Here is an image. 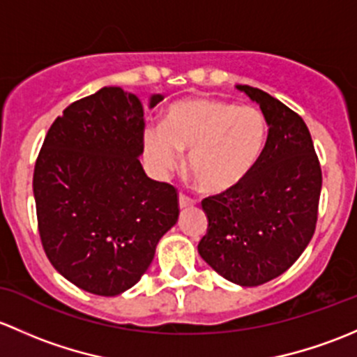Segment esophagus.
<instances>
[{
  "instance_id": "obj_1",
  "label": "esophagus",
  "mask_w": 357,
  "mask_h": 357,
  "mask_svg": "<svg viewBox=\"0 0 357 357\" xmlns=\"http://www.w3.org/2000/svg\"><path fill=\"white\" fill-rule=\"evenodd\" d=\"M194 204V199H190L189 196H185V194H178V206L180 209H185L189 208V206Z\"/></svg>"
}]
</instances>
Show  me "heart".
Masks as SVG:
<instances>
[{
    "mask_svg": "<svg viewBox=\"0 0 357 357\" xmlns=\"http://www.w3.org/2000/svg\"><path fill=\"white\" fill-rule=\"evenodd\" d=\"M266 120L255 106H234L211 98L174 102L163 125L144 128V153L165 175L187 151L185 168L204 192H227L244 182L266 144Z\"/></svg>",
    "mask_w": 357,
    "mask_h": 357,
    "instance_id": "b5f03b06",
    "label": "heart"
}]
</instances>
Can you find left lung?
I'll return each instance as SVG.
<instances>
[{"mask_svg":"<svg viewBox=\"0 0 357 357\" xmlns=\"http://www.w3.org/2000/svg\"><path fill=\"white\" fill-rule=\"evenodd\" d=\"M268 123L263 154L242 183L203 199L208 230L197 251L213 270L242 287L280 277L314 234L321 168L306 123L284 102L237 86Z\"/></svg>","mask_w":357,"mask_h":357,"instance_id":"obj_1","label":"left lung"}]
</instances>
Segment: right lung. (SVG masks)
I'll list each match as a JSON object with an SVG mask.
<instances>
[{"label":"right lung","instance_id":"add662e5","mask_svg":"<svg viewBox=\"0 0 357 357\" xmlns=\"http://www.w3.org/2000/svg\"><path fill=\"white\" fill-rule=\"evenodd\" d=\"M142 151L144 108L122 87L72 102L44 139L32 182L39 235L58 273L86 292L134 287L177 223V189L146 175Z\"/></svg>","mask_w":357,"mask_h":357}]
</instances>
